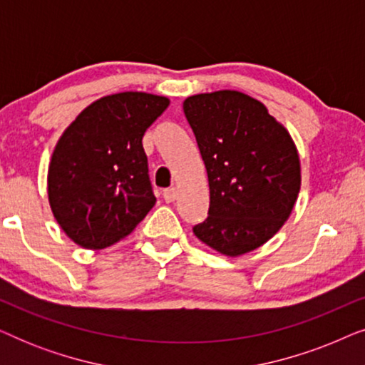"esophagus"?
I'll use <instances>...</instances> for the list:
<instances>
[{
    "instance_id": "34e87169",
    "label": "esophagus",
    "mask_w": 365,
    "mask_h": 365,
    "mask_svg": "<svg viewBox=\"0 0 365 365\" xmlns=\"http://www.w3.org/2000/svg\"><path fill=\"white\" fill-rule=\"evenodd\" d=\"M176 194H178L176 187H168V189H164V191H163L164 201H166V202H173L174 199H176Z\"/></svg>"
}]
</instances>
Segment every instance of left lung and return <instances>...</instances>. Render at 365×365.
Masks as SVG:
<instances>
[{
  "mask_svg": "<svg viewBox=\"0 0 365 365\" xmlns=\"http://www.w3.org/2000/svg\"><path fill=\"white\" fill-rule=\"evenodd\" d=\"M182 109L209 181V216L194 234L224 256L261 247L291 216L301 189L291 134L261 101L231 89L189 96Z\"/></svg>",
  "mask_w": 365,
  "mask_h": 365,
  "instance_id": "8db88e82",
  "label": "left lung"
}]
</instances>
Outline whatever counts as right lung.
<instances>
[{"label":"right lung","mask_w":365,"mask_h":365,"mask_svg":"<svg viewBox=\"0 0 365 365\" xmlns=\"http://www.w3.org/2000/svg\"><path fill=\"white\" fill-rule=\"evenodd\" d=\"M169 99L126 91L104 96L66 128L48 169L53 216L84 249H104L134 231L156 202L143 148Z\"/></svg>","instance_id":"obj_1"}]
</instances>
